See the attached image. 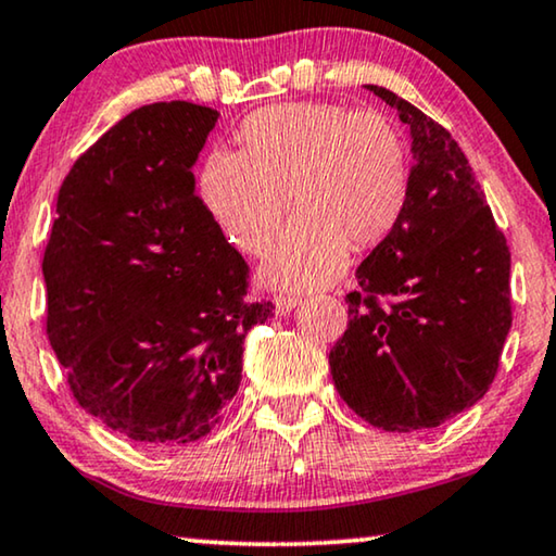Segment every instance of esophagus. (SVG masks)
Returning <instances> with one entry per match:
<instances>
[{
    "label": "esophagus",
    "mask_w": 556,
    "mask_h": 556,
    "mask_svg": "<svg viewBox=\"0 0 556 556\" xmlns=\"http://www.w3.org/2000/svg\"><path fill=\"white\" fill-rule=\"evenodd\" d=\"M273 306H276V314L286 316L299 306V299H295V295H276V299H273Z\"/></svg>",
    "instance_id": "obj_1"
}]
</instances>
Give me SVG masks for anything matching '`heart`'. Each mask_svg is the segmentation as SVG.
Wrapping results in <instances>:
<instances>
[{
    "mask_svg": "<svg viewBox=\"0 0 556 556\" xmlns=\"http://www.w3.org/2000/svg\"><path fill=\"white\" fill-rule=\"evenodd\" d=\"M240 143V151L207 156L202 200L235 245L265 255L291 197L295 217L265 265L273 286H329L344 270L349 248L384 240L407 204V143L377 111L268 105L242 121Z\"/></svg>",
    "mask_w": 556,
    "mask_h": 556,
    "instance_id": "obj_1",
    "label": "heart"
}]
</instances>
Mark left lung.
<instances>
[{
	"label": "left lung",
	"instance_id": "1",
	"mask_svg": "<svg viewBox=\"0 0 556 556\" xmlns=\"http://www.w3.org/2000/svg\"><path fill=\"white\" fill-rule=\"evenodd\" d=\"M407 126L409 194L392 232L356 268L349 329L329 354L333 387L364 422L438 428L496 377L511 329V253L458 141L420 109L364 86Z\"/></svg>",
	"mask_w": 556,
	"mask_h": 556
}]
</instances>
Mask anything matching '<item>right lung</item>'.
<instances>
[{
    "instance_id": "right-lung-1",
    "label": "right lung",
    "mask_w": 556,
    "mask_h": 556,
    "mask_svg": "<svg viewBox=\"0 0 556 556\" xmlns=\"http://www.w3.org/2000/svg\"><path fill=\"white\" fill-rule=\"evenodd\" d=\"M219 113L141 105L73 164L45 250L48 339L78 405L143 445L207 435L235 397L242 344L273 303L197 197Z\"/></svg>"
}]
</instances>
